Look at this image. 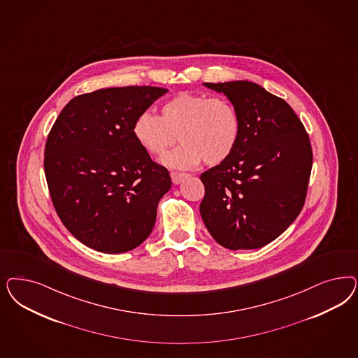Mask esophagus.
Segmentation results:
<instances>
[{
  "label": "esophagus",
  "instance_id": "obj_1",
  "mask_svg": "<svg viewBox=\"0 0 358 358\" xmlns=\"http://www.w3.org/2000/svg\"><path fill=\"white\" fill-rule=\"evenodd\" d=\"M171 179H173V185H179L183 179H185L188 176V173H178V171H171Z\"/></svg>",
  "mask_w": 358,
  "mask_h": 358
}]
</instances>
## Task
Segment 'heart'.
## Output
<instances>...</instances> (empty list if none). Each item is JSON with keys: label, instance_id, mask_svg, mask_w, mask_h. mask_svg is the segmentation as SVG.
<instances>
[{"label": "heart", "instance_id": "1", "mask_svg": "<svg viewBox=\"0 0 358 358\" xmlns=\"http://www.w3.org/2000/svg\"><path fill=\"white\" fill-rule=\"evenodd\" d=\"M134 137L151 155L161 157L183 142L163 162L176 169H191L201 161L215 166L227 161L241 134L236 106L225 97L204 93H178L161 106V117L143 112L133 127Z\"/></svg>", "mask_w": 358, "mask_h": 358}]
</instances>
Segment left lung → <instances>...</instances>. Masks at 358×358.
Here are the masks:
<instances>
[{
    "label": "left lung",
    "instance_id": "obj_1",
    "mask_svg": "<svg viewBox=\"0 0 358 358\" xmlns=\"http://www.w3.org/2000/svg\"><path fill=\"white\" fill-rule=\"evenodd\" d=\"M224 93L241 120L227 161L200 175V215L208 231L231 250L274 241L298 217L312 169L310 137L283 99L252 81L204 83Z\"/></svg>",
    "mask_w": 358,
    "mask_h": 358
}]
</instances>
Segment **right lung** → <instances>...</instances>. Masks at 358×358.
<instances>
[{
	"instance_id": "add662e5",
	"label": "right lung",
	"mask_w": 358,
	"mask_h": 358,
	"mask_svg": "<svg viewBox=\"0 0 358 358\" xmlns=\"http://www.w3.org/2000/svg\"><path fill=\"white\" fill-rule=\"evenodd\" d=\"M166 92L145 85L84 93L48 133L45 173L52 204L69 233L91 249L125 253L154 228L171 178L139 145L133 127Z\"/></svg>"
}]
</instances>
